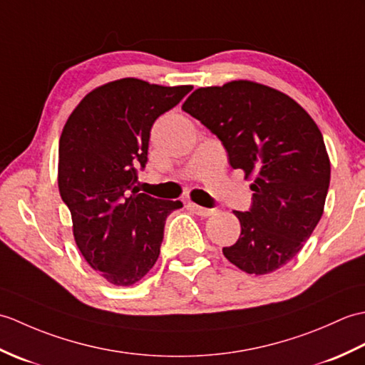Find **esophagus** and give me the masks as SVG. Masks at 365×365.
<instances>
[{
	"mask_svg": "<svg viewBox=\"0 0 365 365\" xmlns=\"http://www.w3.org/2000/svg\"><path fill=\"white\" fill-rule=\"evenodd\" d=\"M189 207H190L197 215H200V217H209V215L214 214V209H207V207H203V206H198V205H195V203H189Z\"/></svg>",
	"mask_w": 365,
	"mask_h": 365,
	"instance_id": "34e87169",
	"label": "esophagus"
}]
</instances>
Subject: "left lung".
<instances>
[{"label":"left lung","instance_id":"1","mask_svg":"<svg viewBox=\"0 0 365 365\" xmlns=\"http://www.w3.org/2000/svg\"><path fill=\"white\" fill-rule=\"evenodd\" d=\"M182 110L215 134L232 168L253 178V203L234 210L240 236L223 255L250 274L278 270L320 222L331 165L320 129L290 96L251 81L200 87Z\"/></svg>","mask_w":365,"mask_h":365}]
</instances>
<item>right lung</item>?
<instances>
[{"label":"right lung","mask_w":365,"mask_h":365,"mask_svg":"<svg viewBox=\"0 0 365 365\" xmlns=\"http://www.w3.org/2000/svg\"><path fill=\"white\" fill-rule=\"evenodd\" d=\"M192 86L164 87L125 78L87 93L59 140V192L84 259L114 286H133L156 264L167 217L181 201L137 190L150 131Z\"/></svg>","instance_id":"right-lung-1"}]
</instances>
